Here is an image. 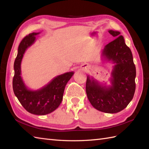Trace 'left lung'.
Wrapping results in <instances>:
<instances>
[{
	"label": "left lung",
	"instance_id": "8db88e82",
	"mask_svg": "<svg viewBox=\"0 0 149 149\" xmlns=\"http://www.w3.org/2000/svg\"><path fill=\"white\" fill-rule=\"evenodd\" d=\"M115 40L104 47L102 56L115 63L112 72L111 86L98 83L88 75L86 91L88 99L96 109L116 113L125 109L133 98L136 89V67L131 49L118 31H109Z\"/></svg>",
	"mask_w": 149,
	"mask_h": 149
}]
</instances>
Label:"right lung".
I'll list each match as a JSON object with an SVG mask.
<instances>
[{"label":"right lung","mask_w":149,"mask_h":149,"mask_svg":"<svg viewBox=\"0 0 149 149\" xmlns=\"http://www.w3.org/2000/svg\"><path fill=\"white\" fill-rule=\"evenodd\" d=\"M38 34L39 33H33L27 35L19 45L14 63L13 88L19 102L27 111L34 115H45L59 107L63 99L66 84L74 75V72H66L58 75L40 90L32 91L28 89L20 76V65L25 51L33 44Z\"/></svg>","instance_id":"add662e5"}]
</instances>
